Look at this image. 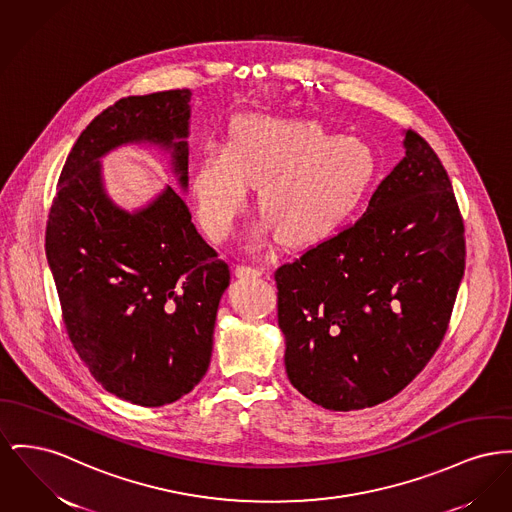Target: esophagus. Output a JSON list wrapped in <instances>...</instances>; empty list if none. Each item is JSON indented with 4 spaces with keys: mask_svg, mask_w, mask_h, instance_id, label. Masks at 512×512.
<instances>
[{
    "mask_svg": "<svg viewBox=\"0 0 512 512\" xmlns=\"http://www.w3.org/2000/svg\"><path fill=\"white\" fill-rule=\"evenodd\" d=\"M261 274H263V269H259V267H249V265H238L236 267L238 278H257Z\"/></svg>",
    "mask_w": 512,
    "mask_h": 512,
    "instance_id": "esophagus-1",
    "label": "esophagus"
}]
</instances>
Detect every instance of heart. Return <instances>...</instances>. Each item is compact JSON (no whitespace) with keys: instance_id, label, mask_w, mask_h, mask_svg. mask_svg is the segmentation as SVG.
<instances>
[{"instance_id":"1","label":"heart","mask_w":512,"mask_h":512,"mask_svg":"<svg viewBox=\"0 0 512 512\" xmlns=\"http://www.w3.org/2000/svg\"><path fill=\"white\" fill-rule=\"evenodd\" d=\"M377 168L365 141L338 137L319 121L245 116L232 125L230 149L203 151L191 189L201 226L216 243L234 236L249 185H259L267 222L255 238L274 228L288 245H311L334 236L356 214Z\"/></svg>"}]
</instances>
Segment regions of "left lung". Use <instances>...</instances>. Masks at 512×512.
Masks as SVG:
<instances>
[{
    "instance_id": "left-lung-1",
    "label": "left lung",
    "mask_w": 512,
    "mask_h": 512,
    "mask_svg": "<svg viewBox=\"0 0 512 512\" xmlns=\"http://www.w3.org/2000/svg\"><path fill=\"white\" fill-rule=\"evenodd\" d=\"M367 211L274 272L286 373L338 412L406 389L439 350L464 276V222L439 156L416 131Z\"/></svg>"
}]
</instances>
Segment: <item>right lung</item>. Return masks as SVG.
<instances>
[{"label": "right lung", "mask_w": 512, "mask_h": 512, "mask_svg": "<svg viewBox=\"0 0 512 512\" xmlns=\"http://www.w3.org/2000/svg\"><path fill=\"white\" fill-rule=\"evenodd\" d=\"M189 89L127 96L100 112L69 152L46 224V257L69 340L92 377L139 406H164L205 377L230 269L172 187L143 211L104 193L100 156L149 141L172 149L187 187Z\"/></svg>", "instance_id": "1"}]
</instances>
